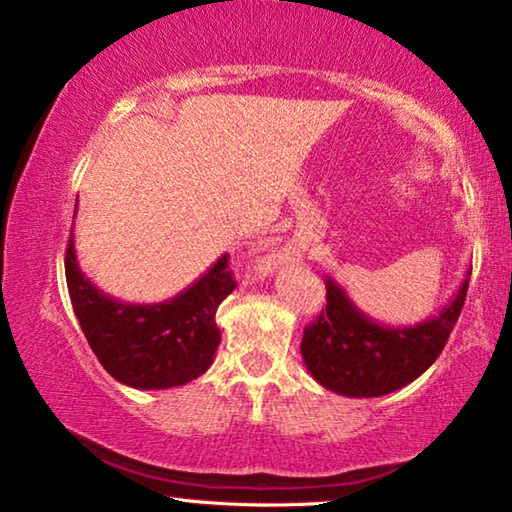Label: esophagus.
Here are the masks:
<instances>
[{"label": "esophagus", "mask_w": 512, "mask_h": 512, "mask_svg": "<svg viewBox=\"0 0 512 512\" xmlns=\"http://www.w3.org/2000/svg\"><path fill=\"white\" fill-rule=\"evenodd\" d=\"M275 264H277V257H266L264 262H262V266H264V268H273Z\"/></svg>", "instance_id": "1"}]
</instances>
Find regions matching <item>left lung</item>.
<instances>
[{
    "label": "left lung",
    "instance_id": "8db88e82",
    "mask_svg": "<svg viewBox=\"0 0 512 512\" xmlns=\"http://www.w3.org/2000/svg\"><path fill=\"white\" fill-rule=\"evenodd\" d=\"M470 271L438 316L391 327L354 305L334 277H325L327 307L302 336V359L320 386L345 397H381L427 370L452 334L465 305Z\"/></svg>",
    "mask_w": 512,
    "mask_h": 512
}]
</instances>
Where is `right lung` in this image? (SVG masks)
<instances>
[{
	"mask_svg": "<svg viewBox=\"0 0 512 512\" xmlns=\"http://www.w3.org/2000/svg\"><path fill=\"white\" fill-rule=\"evenodd\" d=\"M65 277L74 314L101 366L137 391H164L201 377L212 366L221 332L216 309L235 291L228 255L164 302L133 305L110 298L85 277L67 244Z\"/></svg>",
	"mask_w": 512,
	"mask_h": 512,
	"instance_id": "add662e5",
	"label": "right lung"
}]
</instances>
